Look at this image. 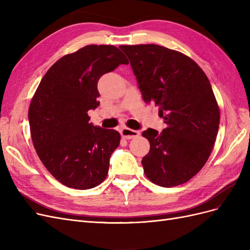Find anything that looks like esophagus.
I'll use <instances>...</instances> for the list:
<instances>
[{"instance_id":"esophagus-1","label":"esophagus","mask_w":250,"mask_h":250,"mask_svg":"<svg viewBox=\"0 0 250 250\" xmlns=\"http://www.w3.org/2000/svg\"><path fill=\"white\" fill-rule=\"evenodd\" d=\"M120 132H121V135H122V138L126 139V140L135 139V138L140 137V134H141L140 131L129 129V128H127V127H123Z\"/></svg>"}]
</instances>
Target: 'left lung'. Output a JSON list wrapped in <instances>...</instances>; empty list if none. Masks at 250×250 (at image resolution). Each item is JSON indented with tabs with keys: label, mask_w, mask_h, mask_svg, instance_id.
<instances>
[{
	"label": "left lung",
	"mask_w": 250,
	"mask_h": 250,
	"mask_svg": "<svg viewBox=\"0 0 250 250\" xmlns=\"http://www.w3.org/2000/svg\"><path fill=\"white\" fill-rule=\"evenodd\" d=\"M146 103H155L167 127L148 128L144 172L153 184L187 183L206 165L217 138L220 110L207 75L190 57L158 44L121 46Z\"/></svg>",
	"instance_id": "left-lung-1"
}]
</instances>
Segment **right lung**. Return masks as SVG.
<instances>
[{"label":"right lung","instance_id":"right-lung-1","mask_svg":"<svg viewBox=\"0 0 250 250\" xmlns=\"http://www.w3.org/2000/svg\"><path fill=\"white\" fill-rule=\"evenodd\" d=\"M120 64L128 59L117 47L89 44L57 60L32 98L28 115L36 153L66 187L88 190L107 176L120 133L89 123L87 111L100 104V77Z\"/></svg>","mask_w":250,"mask_h":250}]
</instances>
